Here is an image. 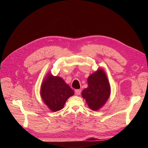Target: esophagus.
<instances>
[{"instance_id": "obj_1", "label": "esophagus", "mask_w": 148, "mask_h": 148, "mask_svg": "<svg viewBox=\"0 0 148 148\" xmlns=\"http://www.w3.org/2000/svg\"><path fill=\"white\" fill-rule=\"evenodd\" d=\"M75 92L77 95H79L80 93H81V89H76Z\"/></svg>"}]
</instances>
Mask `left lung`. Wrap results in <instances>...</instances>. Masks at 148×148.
<instances>
[{
  "label": "left lung",
  "mask_w": 148,
  "mask_h": 148,
  "mask_svg": "<svg viewBox=\"0 0 148 148\" xmlns=\"http://www.w3.org/2000/svg\"><path fill=\"white\" fill-rule=\"evenodd\" d=\"M88 85L82 91V97L91 109L99 110L108 100L110 94V84L104 71L98 69L89 75Z\"/></svg>",
  "instance_id": "obj_1"
}]
</instances>
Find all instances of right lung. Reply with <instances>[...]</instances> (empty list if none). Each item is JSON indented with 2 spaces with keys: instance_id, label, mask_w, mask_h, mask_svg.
Masks as SVG:
<instances>
[{
  "instance_id": "1",
  "label": "right lung",
  "mask_w": 148,
  "mask_h": 148,
  "mask_svg": "<svg viewBox=\"0 0 148 148\" xmlns=\"http://www.w3.org/2000/svg\"><path fill=\"white\" fill-rule=\"evenodd\" d=\"M74 95V91L64 80L59 77L47 74L41 87V96L44 104L52 112L63 108L69 98Z\"/></svg>"
}]
</instances>
